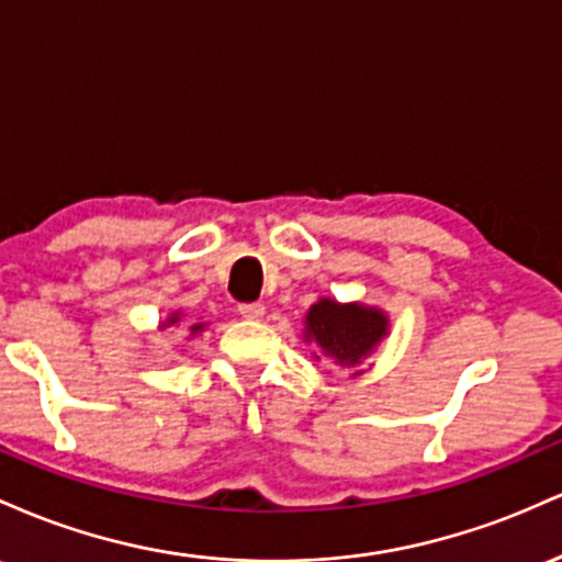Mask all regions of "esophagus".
I'll return each instance as SVG.
<instances>
[{
    "label": "esophagus",
    "instance_id": "obj_1",
    "mask_svg": "<svg viewBox=\"0 0 562 562\" xmlns=\"http://www.w3.org/2000/svg\"><path fill=\"white\" fill-rule=\"evenodd\" d=\"M238 313L247 321H260L265 315V305L262 302H244V305H238Z\"/></svg>",
    "mask_w": 562,
    "mask_h": 562
}]
</instances>
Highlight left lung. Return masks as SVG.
Listing matches in <instances>:
<instances>
[{"mask_svg":"<svg viewBox=\"0 0 562 562\" xmlns=\"http://www.w3.org/2000/svg\"><path fill=\"white\" fill-rule=\"evenodd\" d=\"M387 334L390 318L382 307L318 297L305 313L302 339L315 345V361L326 358L339 369H352L350 376H361L366 369H358V366L374 356Z\"/></svg>","mask_w":562,"mask_h":562,"instance_id":"left-lung-1","label":"left lung"}]
</instances>
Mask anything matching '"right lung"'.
Masks as SVG:
<instances>
[{"label":"right lung","instance_id":"obj_1","mask_svg":"<svg viewBox=\"0 0 562 562\" xmlns=\"http://www.w3.org/2000/svg\"><path fill=\"white\" fill-rule=\"evenodd\" d=\"M180 321H182V311H172V313L167 315V318L159 321V326H156V331L175 329V326H180ZM180 331H186V337L193 339V337H199L201 331H206V324H204V321H201V324H188V321H186Z\"/></svg>","mask_w":562,"mask_h":562}]
</instances>
